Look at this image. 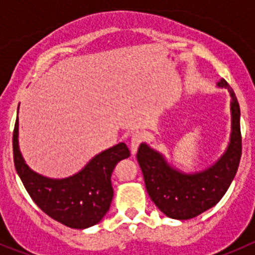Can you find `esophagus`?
Listing matches in <instances>:
<instances>
[{
    "label": "esophagus",
    "mask_w": 255,
    "mask_h": 255,
    "mask_svg": "<svg viewBox=\"0 0 255 255\" xmlns=\"http://www.w3.org/2000/svg\"><path fill=\"white\" fill-rule=\"evenodd\" d=\"M141 140H143V135H141L139 131L134 132V134L131 135V140H130V149H131V154L132 155L136 153L139 144L141 143Z\"/></svg>",
    "instance_id": "obj_1"
}]
</instances>
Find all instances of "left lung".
I'll use <instances>...</instances> for the list:
<instances>
[{"instance_id": "8db88e82", "label": "left lung", "mask_w": 255, "mask_h": 255, "mask_svg": "<svg viewBox=\"0 0 255 255\" xmlns=\"http://www.w3.org/2000/svg\"><path fill=\"white\" fill-rule=\"evenodd\" d=\"M218 87L230 92L233 131L229 148L216 164L203 172L186 175L173 170L159 153L140 144L136 158L144 176L148 194L162 213L175 220H189L218 203L229 189L242 158L240 106L233 88L225 79Z\"/></svg>"}]
</instances>
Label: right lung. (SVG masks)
Returning <instances> with one entry per match:
<instances>
[{
	"instance_id": "obj_1",
	"label": "right lung",
	"mask_w": 255,
	"mask_h": 255,
	"mask_svg": "<svg viewBox=\"0 0 255 255\" xmlns=\"http://www.w3.org/2000/svg\"><path fill=\"white\" fill-rule=\"evenodd\" d=\"M17 129L16 119L12 134L13 163L33 202L47 216L71 229H87L98 224L114 197L112 171L121 159L130 157L126 144H117L100 153L74 176L53 180L40 176L26 166L19 150Z\"/></svg>"
}]
</instances>
